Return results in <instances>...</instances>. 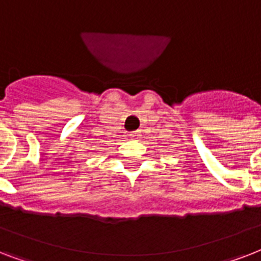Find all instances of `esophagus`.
<instances>
[{
  "label": "esophagus",
  "mask_w": 261,
  "mask_h": 261,
  "mask_svg": "<svg viewBox=\"0 0 261 261\" xmlns=\"http://www.w3.org/2000/svg\"><path fill=\"white\" fill-rule=\"evenodd\" d=\"M131 138H134V139H138L139 137H141V130H137V131H133L130 134Z\"/></svg>",
  "instance_id": "1"
}]
</instances>
